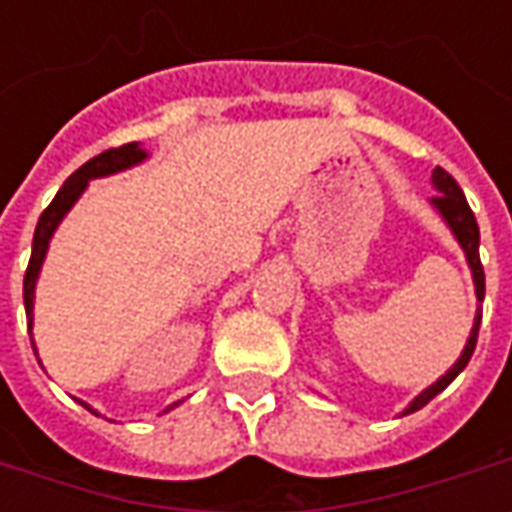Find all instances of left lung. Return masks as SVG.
Here are the masks:
<instances>
[{"label": "left lung", "instance_id": "1", "mask_svg": "<svg viewBox=\"0 0 512 512\" xmlns=\"http://www.w3.org/2000/svg\"><path fill=\"white\" fill-rule=\"evenodd\" d=\"M430 183H433V189H436V197H430V208L439 213L441 222L450 227V233L455 235V241L463 249V255H466V263H469V271H472V282H474V296L477 301H483L485 296V274L483 266H480V227H477V219H474L472 208H469V202L463 197L461 186L455 183L450 172H444L441 167L433 169V175H430ZM480 318H483V310L477 307L474 312V323H472V332H469V340L463 345L461 356L455 359V365L439 378V381H433L428 389H422L406 408H403V414H411V411H419V408L430 403L433 397L444 392L447 386L455 381V376L461 373L463 367L469 365V359L474 354V345H477V332H480Z\"/></svg>", "mask_w": 512, "mask_h": 512}]
</instances>
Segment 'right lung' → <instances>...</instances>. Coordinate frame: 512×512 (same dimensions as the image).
<instances>
[{
    "instance_id": "1",
    "label": "right lung",
    "mask_w": 512,
    "mask_h": 512,
    "mask_svg": "<svg viewBox=\"0 0 512 512\" xmlns=\"http://www.w3.org/2000/svg\"><path fill=\"white\" fill-rule=\"evenodd\" d=\"M147 161V150L139 142H128L123 147H112V150H104L101 156L90 158L87 164L73 172L71 178L62 183V189L57 191V197L51 200V205L46 211L40 213L38 227H35V238H32V257H29V266L27 274H24V307H27V321L29 329H32V323H35V288H38V277H40V268H43V260H46V252H49V244L54 233H57V227L60 222L68 216L76 200L82 197L87 186H90V180L95 178H109V175H117V172H126V169L136 167V164H142ZM32 348H35V340H32ZM35 356H38V348H35ZM84 408H90L95 411L93 406H87L84 400H79ZM178 403H172L164 411H172V408H178ZM98 414V411H95Z\"/></svg>"
}]
</instances>
